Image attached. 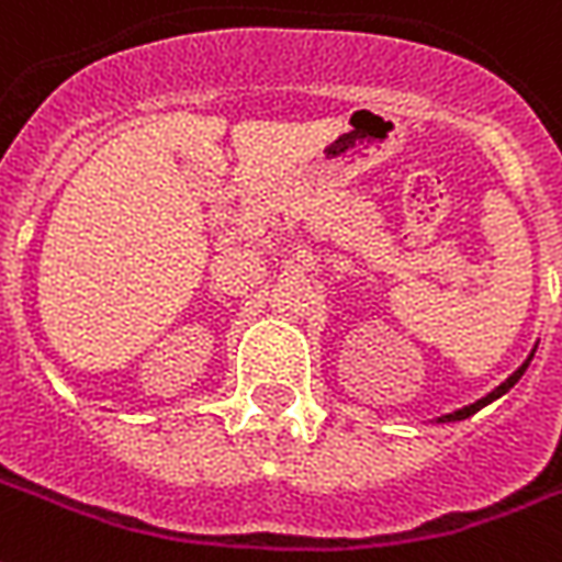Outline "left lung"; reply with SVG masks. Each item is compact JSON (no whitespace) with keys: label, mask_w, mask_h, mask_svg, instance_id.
<instances>
[{"label":"left lung","mask_w":562,"mask_h":562,"mask_svg":"<svg viewBox=\"0 0 562 562\" xmlns=\"http://www.w3.org/2000/svg\"><path fill=\"white\" fill-rule=\"evenodd\" d=\"M533 353H537V348L530 350V357L525 359V362H521V366L516 368V371H513V374H509L507 380H504V383L498 385V389H492L490 395H486V397H481V401H474V404L462 406V409H457V413H448V415H442V418H439V424H442V422H462V418H469V415H474V413H477V409H483V406H486V404H492V401H498L501 395H507L509 389H513V385L519 383V380H521V374H525V371H528V366H530V359H533Z\"/></svg>","instance_id":"left-lung-1"}]
</instances>
